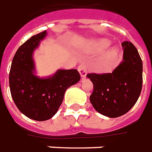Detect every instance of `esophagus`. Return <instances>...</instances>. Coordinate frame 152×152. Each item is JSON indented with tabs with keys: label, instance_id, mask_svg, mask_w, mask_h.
<instances>
[{
	"label": "esophagus",
	"instance_id": "esophagus-1",
	"mask_svg": "<svg viewBox=\"0 0 152 152\" xmlns=\"http://www.w3.org/2000/svg\"><path fill=\"white\" fill-rule=\"evenodd\" d=\"M77 70H78V71H79L81 77H86V74H87V67H86V64H82L81 65H79L78 67H77Z\"/></svg>",
	"mask_w": 152,
	"mask_h": 152
}]
</instances>
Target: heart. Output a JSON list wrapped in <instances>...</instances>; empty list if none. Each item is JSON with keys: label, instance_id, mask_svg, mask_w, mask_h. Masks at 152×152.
I'll use <instances>...</instances> for the list:
<instances>
[{"label": "heart", "instance_id": "heart-1", "mask_svg": "<svg viewBox=\"0 0 152 152\" xmlns=\"http://www.w3.org/2000/svg\"><path fill=\"white\" fill-rule=\"evenodd\" d=\"M110 42L106 38H97L93 40L89 43L87 48L88 51L92 53H100L102 51L105 50L109 45ZM118 53V49L116 47H110L107 48L102 53L100 56L98 58L96 61V65L99 68H104L115 59Z\"/></svg>", "mask_w": 152, "mask_h": 152}]
</instances>
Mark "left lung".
Returning a JSON list of instances; mask_svg holds the SVG:
<instances>
[{"instance_id": "obj_1", "label": "left lung", "mask_w": 152, "mask_h": 152, "mask_svg": "<svg viewBox=\"0 0 152 152\" xmlns=\"http://www.w3.org/2000/svg\"><path fill=\"white\" fill-rule=\"evenodd\" d=\"M122 46L123 60L112 72L86 75L93 83L91 104L96 111L109 118L128 112L142 89L143 64L137 49L129 42H122Z\"/></svg>"}]
</instances>
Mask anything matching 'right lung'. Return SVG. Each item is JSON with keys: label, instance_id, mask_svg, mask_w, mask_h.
Here are the masks:
<instances>
[{"label": "right lung", "instance_id": "right-lung-1", "mask_svg": "<svg viewBox=\"0 0 152 152\" xmlns=\"http://www.w3.org/2000/svg\"><path fill=\"white\" fill-rule=\"evenodd\" d=\"M46 36L45 30L23 44L15 54L9 73L11 95L15 104L20 112L36 121L53 118L64 100L66 89L81 78L75 69H60L46 77L36 75L33 55Z\"/></svg>", "mask_w": 152, "mask_h": 152}]
</instances>
